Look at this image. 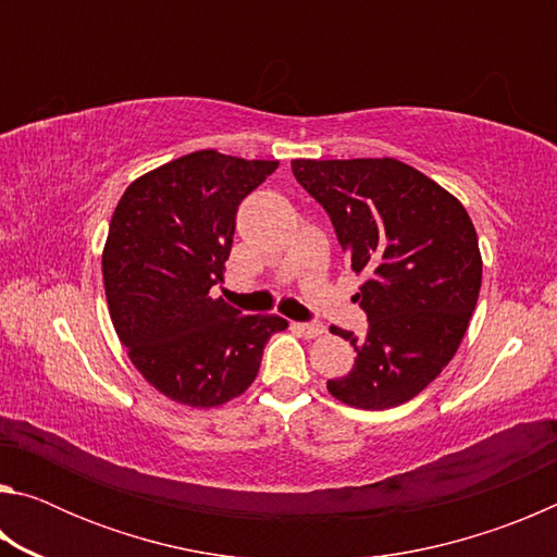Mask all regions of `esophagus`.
Here are the masks:
<instances>
[{
    "label": "esophagus",
    "instance_id": "34e87169",
    "mask_svg": "<svg viewBox=\"0 0 557 557\" xmlns=\"http://www.w3.org/2000/svg\"><path fill=\"white\" fill-rule=\"evenodd\" d=\"M292 326H295L297 332L301 336H307V338H314L319 334H324V324H319V322H297V324H292Z\"/></svg>",
    "mask_w": 557,
    "mask_h": 557
}]
</instances>
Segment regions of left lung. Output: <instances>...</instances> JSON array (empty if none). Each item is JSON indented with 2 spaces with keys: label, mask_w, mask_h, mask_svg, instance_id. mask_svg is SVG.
<instances>
[{
  "label": "left lung",
  "mask_w": 557,
  "mask_h": 557,
  "mask_svg": "<svg viewBox=\"0 0 557 557\" xmlns=\"http://www.w3.org/2000/svg\"><path fill=\"white\" fill-rule=\"evenodd\" d=\"M297 182L324 206L356 275L369 332L354 369L326 381L351 408L412 400L457 354L482 287L474 223L455 196L398 159H295Z\"/></svg>",
  "instance_id": "8db88e82"
}]
</instances>
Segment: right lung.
<instances>
[{
    "instance_id": "1",
    "label": "right lung",
    "mask_w": 557,
    "mask_h": 557,
    "mask_svg": "<svg viewBox=\"0 0 557 557\" xmlns=\"http://www.w3.org/2000/svg\"><path fill=\"white\" fill-rule=\"evenodd\" d=\"M277 164L201 149L135 178L112 213L102 250L112 326L166 398L191 408L233 400L256 381L268 338L287 329L282 317H245L211 297L238 206Z\"/></svg>"
}]
</instances>
